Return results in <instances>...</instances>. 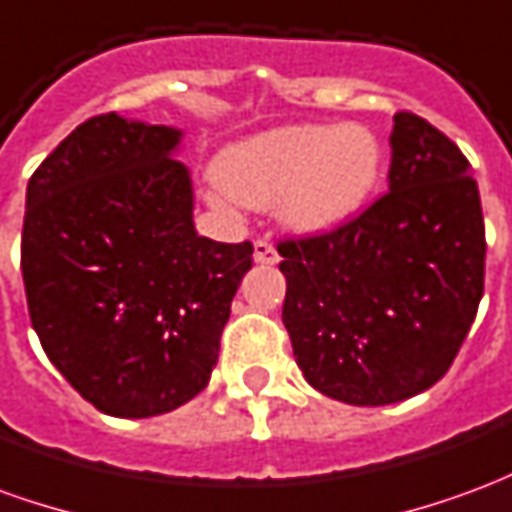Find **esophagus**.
<instances>
[{
  "label": "esophagus",
  "instance_id": "obj_1",
  "mask_svg": "<svg viewBox=\"0 0 512 512\" xmlns=\"http://www.w3.org/2000/svg\"><path fill=\"white\" fill-rule=\"evenodd\" d=\"M255 263H263V266H274V263H279V252L274 249V244H268V241H255Z\"/></svg>",
  "mask_w": 512,
  "mask_h": 512
}]
</instances>
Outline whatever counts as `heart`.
Listing matches in <instances>:
<instances>
[{"label": "heart", "instance_id": "obj_1", "mask_svg": "<svg viewBox=\"0 0 512 512\" xmlns=\"http://www.w3.org/2000/svg\"><path fill=\"white\" fill-rule=\"evenodd\" d=\"M384 172V145L365 126H285L224 150L216 205L274 208L301 235L329 233L365 208Z\"/></svg>", "mask_w": 512, "mask_h": 512}]
</instances>
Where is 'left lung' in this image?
<instances>
[{"label": "left lung", "mask_w": 512, "mask_h": 512, "mask_svg": "<svg viewBox=\"0 0 512 512\" xmlns=\"http://www.w3.org/2000/svg\"><path fill=\"white\" fill-rule=\"evenodd\" d=\"M389 191L337 230L279 241L282 323L318 392L389 406L436 384L483 299L485 224L472 164L397 112Z\"/></svg>", "instance_id": "left-lung-1"}]
</instances>
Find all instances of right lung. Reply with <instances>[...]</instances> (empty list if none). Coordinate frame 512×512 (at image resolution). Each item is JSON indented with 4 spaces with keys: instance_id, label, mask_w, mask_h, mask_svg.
Here are the masks:
<instances>
[{
    "instance_id": "1",
    "label": "right lung",
    "mask_w": 512,
    "mask_h": 512,
    "mask_svg": "<svg viewBox=\"0 0 512 512\" xmlns=\"http://www.w3.org/2000/svg\"><path fill=\"white\" fill-rule=\"evenodd\" d=\"M180 131L90 117L29 178L21 271L51 365L112 417H156L211 381L252 244L194 230Z\"/></svg>"
}]
</instances>
